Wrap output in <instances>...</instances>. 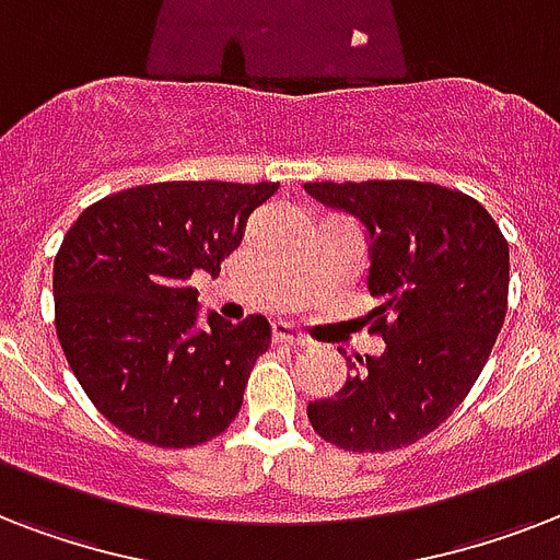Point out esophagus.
I'll use <instances>...</instances> for the list:
<instances>
[{"mask_svg":"<svg viewBox=\"0 0 560 560\" xmlns=\"http://www.w3.org/2000/svg\"><path fill=\"white\" fill-rule=\"evenodd\" d=\"M272 340L279 342V346H290V349H305L307 346L305 337L293 331V325H288V323L272 325Z\"/></svg>","mask_w":560,"mask_h":560,"instance_id":"34e87169","label":"esophagus"}]
</instances>
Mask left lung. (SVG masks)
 Masks as SVG:
<instances>
[{
	"instance_id": "1",
	"label": "left lung",
	"mask_w": 560,
	"mask_h": 560,
	"mask_svg": "<svg viewBox=\"0 0 560 560\" xmlns=\"http://www.w3.org/2000/svg\"><path fill=\"white\" fill-rule=\"evenodd\" d=\"M358 220L369 241L372 331L381 358L360 360L334 398L307 404L325 442L398 451L459 407L488 363L509 307V244L474 197L416 179L305 183Z\"/></svg>"
}]
</instances>
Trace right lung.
<instances>
[{
    "label": "right lung",
    "instance_id": "right-lung-1",
    "mask_svg": "<svg viewBox=\"0 0 560 560\" xmlns=\"http://www.w3.org/2000/svg\"><path fill=\"white\" fill-rule=\"evenodd\" d=\"M276 183H153L104 197L74 220L55 258V325L101 416L139 442L191 447L244 404L270 323L200 325L197 270L218 276L246 218Z\"/></svg>",
    "mask_w": 560,
    "mask_h": 560
}]
</instances>
